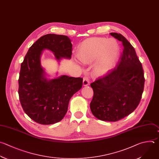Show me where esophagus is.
<instances>
[{"instance_id": "34e87169", "label": "esophagus", "mask_w": 159, "mask_h": 159, "mask_svg": "<svg viewBox=\"0 0 159 159\" xmlns=\"http://www.w3.org/2000/svg\"><path fill=\"white\" fill-rule=\"evenodd\" d=\"M90 83V79L89 77L88 76H85L84 77V80H83V85L84 86H87Z\"/></svg>"}]
</instances>
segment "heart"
Returning a JSON list of instances; mask_svg holds the SVG:
<instances>
[{
	"label": "heart",
	"instance_id": "heart-1",
	"mask_svg": "<svg viewBox=\"0 0 159 159\" xmlns=\"http://www.w3.org/2000/svg\"><path fill=\"white\" fill-rule=\"evenodd\" d=\"M120 51L119 45L114 39L91 37L78 47L77 56L84 64L93 65V74L99 77L106 74L114 66Z\"/></svg>",
	"mask_w": 159,
	"mask_h": 159
}]
</instances>
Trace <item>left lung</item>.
Listing matches in <instances>:
<instances>
[{"label":"left lung","mask_w":159,"mask_h":159,"mask_svg":"<svg viewBox=\"0 0 159 159\" xmlns=\"http://www.w3.org/2000/svg\"><path fill=\"white\" fill-rule=\"evenodd\" d=\"M111 35L122 42L123 51L116 67L91 83L93 96L90 107L96 118L116 122L137 107L145 79L142 64L134 47L122 34L112 32Z\"/></svg>","instance_id":"obj_1"}]
</instances>
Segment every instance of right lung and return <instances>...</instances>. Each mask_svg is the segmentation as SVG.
Returning <instances> with one entry per match:
<instances>
[{
    "label": "right lung",
    "instance_id": "1",
    "mask_svg": "<svg viewBox=\"0 0 159 159\" xmlns=\"http://www.w3.org/2000/svg\"><path fill=\"white\" fill-rule=\"evenodd\" d=\"M51 50L57 61L70 59L72 44L63 35L47 34L29 48L21 64L19 78V95L25 114L43 125L56 124L66 114L70 98L82 87L83 79L62 75L47 80L40 64L43 49Z\"/></svg>",
    "mask_w": 159,
    "mask_h": 159
}]
</instances>
